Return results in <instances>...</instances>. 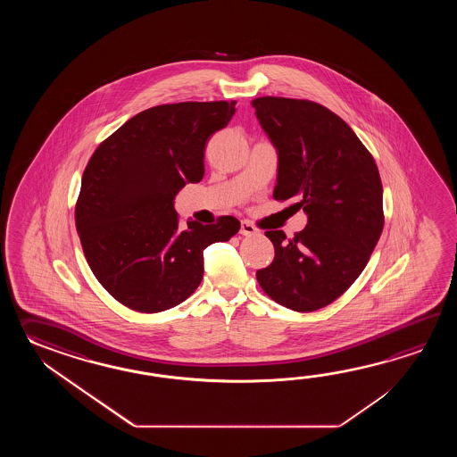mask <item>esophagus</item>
Instances as JSON below:
<instances>
[{"label": "esophagus", "mask_w": 457, "mask_h": 457, "mask_svg": "<svg viewBox=\"0 0 457 457\" xmlns=\"http://www.w3.org/2000/svg\"><path fill=\"white\" fill-rule=\"evenodd\" d=\"M240 233L245 235V237H253V235H256V233H258V228H256L252 222H248V220H242V224H240Z\"/></svg>", "instance_id": "obj_1"}]
</instances>
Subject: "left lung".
<instances>
[{"label":"left lung","instance_id":"obj_1","mask_svg":"<svg viewBox=\"0 0 457 457\" xmlns=\"http://www.w3.org/2000/svg\"><path fill=\"white\" fill-rule=\"evenodd\" d=\"M252 106L279 155L274 199H295L294 207L309 215L292 238L264 232L274 260L256 279L284 307L319 311L350 289L379 242V170L351 127L319 103L262 96Z\"/></svg>","mask_w":457,"mask_h":457}]
</instances>
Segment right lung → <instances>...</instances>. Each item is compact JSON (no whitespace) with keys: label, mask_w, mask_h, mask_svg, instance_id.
<instances>
[{"label":"right lung","mask_w":457,"mask_h":457,"mask_svg":"<svg viewBox=\"0 0 457 457\" xmlns=\"http://www.w3.org/2000/svg\"><path fill=\"white\" fill-rule=\"evenodd\" d=\"M235 101L150 107L103 140L89 158L75 205L87 264L117 302L156 313L186 301L203 281L204 250L240 228L232 215L181 227L175 195L204 176L211 136Z\"/></svg>","instance_id":"1"}]
</instances>
